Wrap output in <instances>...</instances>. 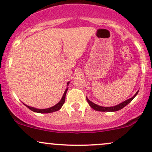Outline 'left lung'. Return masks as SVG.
Returning a JSON list of instances; mask_svg holds the SVG:
<instances>
[{
  "label": "left lung",
  "mask_w": 152,
  "mask_h": 152,
  "mask_svg": "<svg viewBox=\"0 0 152 152\" xmlns=\"http://www.w3.org/2000/svg\"><path fill=\"white\" fill-rule=\"evenodd\" d=\"M137 93H138V91L137 92V93L134 94V96H133V97L130 98V99H127V100H126L125 102H122V103H121L120 104L118 105H116V106H114V107H102V106H99L97 104H96L93 103L92 102H90V100H89L87 98V102H88V104H90V107H92L93 109H94L95 110H96V111H100V112H115V111H118V110H121L122 108H124V107H126L128 104H129L130 102H132V101L134 99V98L137 95Z\"/></svg>",
  "instance_id": "8db88e82"
}]
</instances>
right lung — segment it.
Listing matches in <instances>:
<instances>
[{
    "label": "right lung",
    "mask_w": 152,
    "mask_h": 152,
    "mask_svg": "<svg viewBox=\"0 0 152 152\" xmlns=\"http://www.w3.org/2000/svg\"><path fill=\"white\" fill-rule=\"evenodd\" d=\"M70 83V82H67V85H68V84ZM67 88L66 90H65V93H64L63 94V96H62V99L60 100V102H59V103L56 104V105H54L53 107H50V108H48V109H37V108H34V107H29V106H26L29 109V110H31V111L33 112H35V113H53V112H56V111H58L59 110H60L61 107H62V105L64 104V103H65V96H66V93H67Z\"/></svg>",
    "instance_id": "obj_1"
}]
</instances>
